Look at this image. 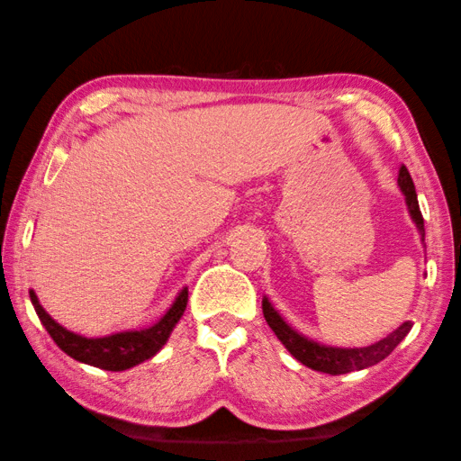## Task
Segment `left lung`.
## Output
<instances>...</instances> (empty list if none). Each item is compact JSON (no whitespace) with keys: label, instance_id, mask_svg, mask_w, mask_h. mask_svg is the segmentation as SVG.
<instances>
[{"label":"left lung","instance_id":"8db88e82","mask_svg":"<svg viewBox=\"0 0 461 461\" xmlns=\"http://www.w3.org/2000/svg\"><path fill=\"white\" fill-rule=\"evenodd\" d=\"M397 185L401 189V194L405 195L409 215H411V220L415 223L417 231H420L421 244H423L425 228H423L421 209H420V203H417L413 179H411V175H409L405 165L399 169ZM262 311H264V318H266L267 326H270L276 337H278V340L288 348V353L294 357L296 361L306 365L308 369L329 373V375H345L350 371L369 369V366L381 363L383 358H387L393 350H395V347L407 337L409 330H411V326H413L411 321H407L401 326H397L393 332H389L387 337L381 339L379 342H373V345H369V347L342 348V347L321 345V342L306 339L304 334H300L298 330L292 329V326L280 316V312L272 306L267 296L262 298Z\"/></svg>","mask_w":461,"mask_h":461}]
</instances>
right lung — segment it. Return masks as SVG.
Masks as SVG:
<instances>
[{
  "label": "right lung",
  "instance_id": "add662e5",
  "mask_svg": "<svg viewBox=\"0 0 461 461\" xmlns=\"http://www.w3.org/2000/svg\"><path fill=\"white\" fill-rule=\"evenodd\" d=\"M30 300L33 304V311H36L40 322L44 324L50 337H52L56 345L60 347L66 355L72 357L74 361L104 371H127L131 366H137L149 361L150 357H155L158 350L165 347V342L169 340L173 329L181 321L183 312H185L189 290L187 286L183 288L177 298L173 300L169 311L150 326L104 334V337H85V334L72 332L60 322H56L54 318L44 311V306L40 304V300L33 290H30Z\"/></svg>",
  "mask_w": 461,
  "mask_h": 461
}]
</instances>
